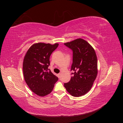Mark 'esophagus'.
Masks as SVG:
<instances>
[{
	"label": "esophagus",
	"mask_w": 123,
	"mask_h": 123,
	"mask_svg": "<svg viewBox=\"0 0 123 123\" xmlns=\"http://www.w3.org/2000/svg\"><path fill=\"white\" fill-rule=\"evenodd\" d=\"M58 77L59 78H61V76H62V73H59L58 74Z\"/></svg>",
	"instance_id": "esophagus-1"
}]
</instances>
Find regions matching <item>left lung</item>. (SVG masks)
<instances>
[{"instance_id":"obj_1","label":"left lung","mask_w":123,"mask_h":123,"mask_svg":"<svg viewBox=\"0 0 123 123\" xmlns=\"http://www.w3.org/2000/svg\"><path fill=\"white\" fill-rule=\"evenodd\" d=\"M72 51L73 61L70 80L64 86L75 97L84 95L90 90L98 74V61L95 52L86 41L76 39L64 43Z\"/></svg>"}]
</instances>
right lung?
I'll use <instances>...</instances> for the list:
<instances>
[{
    "label": "right lung",
    "instance_id": "right-lung-1",
    "mask_svg": "<svg viewBox=\"0 0 123 123\" xmlns=\"http://www.w3.org/2000/svg\"><path fill=\"white\" fill-rule=\"evenodd\" d=\"M58 46V43H35L25 56L23 73L25 81L32 91L40 96L50 93L58 80V77L48 69L50 55Z\"/></svg>",
    "mask_w": 123,
    "mask_h": 123
}]
</instances>
